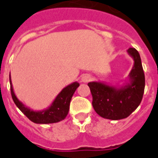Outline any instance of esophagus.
Masks as SVG:
<instances>
[{"label": "esophagus", "instance_id": "1", "mask_svg": "<svg viewBox=\"0 0 158 158\" xmlns=\"http://www.w3.org/2000/svg\"><path fill=\"white\" fill-rule=\"evenodd\" d=\"M91 79V77H90V75H89V74H84V75L81 77V81L84 83H86L88 82V81H90V80Z\"/></svg>", "mask_w": 158, "mask_h": 158}]
</instances>
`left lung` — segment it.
<instances>
[{
	"mask_svg": "<svg viewBox=\"0 0 158 158\" xmlns=\"http://www.w3.org/2000/svg\"><path fill=\"white\" fill-rule=\"evenodd\" d=\"M134 66L122 85H110L103 81L88 83L92 95V106L102 118L118 120L127 118L140 105L145 87V77L141 57L134 48L127 50Z\"/></svg>",
	"mask_w": 158,
	"mask_h": 158,
	"instance_id": "8db88e82",
	"label": "left lung"
}]
</instances>
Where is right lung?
Here are the masks:
<instances>
[{"instance_id": "1", "label": "right lung", "mask_w": 158, "mask_h": 158, "mask_svg": "<svg viewBox=\"0 0 158 158\" xmlns=\"http://www.w3.org/2000/svg\"><path fill=\"white\" fill-rule=\"evenodd\" d=\"M10 92L15 104L19 109V110L29 118V120L35 123L47 124V123H57L63 120L67 117L70 107V102L73 94L80 85L77 81L67 85L61 90V92L56 96L54 101H52L51 106L43 110H34L29 108L28 106L22 103L19 99L17 98L14 92V89L12 86L11 78L10 74Z\"/></svg>"}]
</instances>
